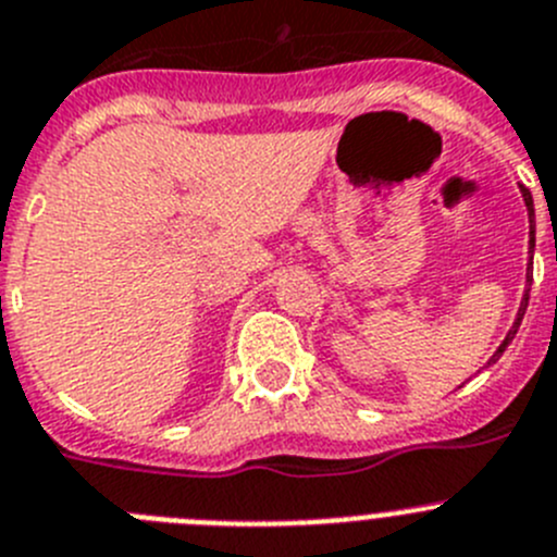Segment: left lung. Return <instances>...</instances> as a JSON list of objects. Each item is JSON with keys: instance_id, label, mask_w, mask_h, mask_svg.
<instances>
[{"instance_id": "1", "label": "left lung", "mask_w": 557, "mask_h": 557, "mask_svg": "<svg viewBox=\"0 0 557 557\" xmlns=\"http://www.w3.org/2000/svg\"><path fill=\"white\" fill-rule=\"evenodd\" d=\"M519 191H522V200H524V206H528V220H530V242H528V249H530V263H533V249H536V211H533V195H530V191L524 189V186H519ZM530 263H528V272H524V285H528V288H524V294H522V302H519L517 319H513L511 330L506 332V337H503V343H500V346H497V349H495V355L490 357V362H486V366H492V362H497V360H500V357H503V351L508 349V343H511V341H513V335H517L519 324H522V319H524V310H528L530 283H533V272H530Z\"/></svg>"}]
</instances>
